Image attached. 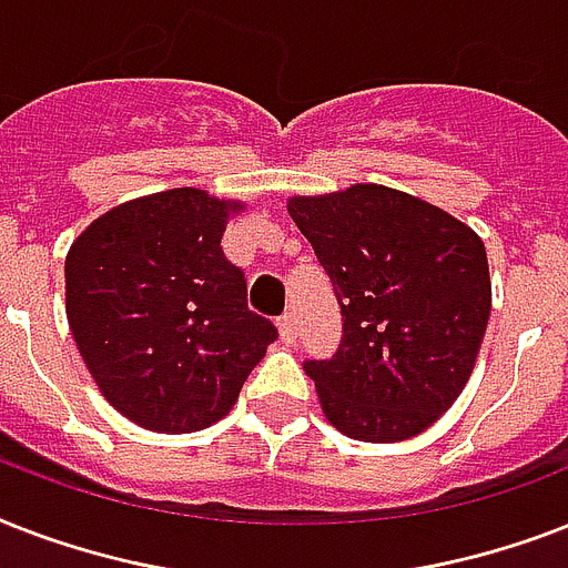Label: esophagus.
I'll return each mask as SVG.
<instances>
[{
	"label": "esophagus",
	"mask_w": 568,
	"mask_h": 568,
	"mask_svg": "<svg viewBox=\"0 0 568 568\" xmlns=\"http://www.w3.org/2000/svg\"><path fill=\"white\" fill-rule=\"evenodd\" d=\"M276 327H280V338H283V345H294V342H297V321H294L292 312H285Z\"/></svg>",
	"instance_id": "esophagus-1"
}]
</instances>
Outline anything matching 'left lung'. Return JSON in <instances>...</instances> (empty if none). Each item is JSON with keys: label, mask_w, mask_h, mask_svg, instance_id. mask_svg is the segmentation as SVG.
I'll return each instance as SVG.
<instances>
[{"label": "left lung", "mask_w": 568, "mask_h": 568, "mask_svg": "<svg viewBox=\"0 0 568 568\" xmlns=\"http://www.w3.org/2000/svg\"><path fill=\"white\" fill-rule=\"evenodd\" d=\"M285 209L345 318L336 356L303 365L327 422L359 442L413 439L475 372L493 312L484 241L439 205L374 182L294 194Z\"/></svg>", "instance_id": "1"}]
</instances>
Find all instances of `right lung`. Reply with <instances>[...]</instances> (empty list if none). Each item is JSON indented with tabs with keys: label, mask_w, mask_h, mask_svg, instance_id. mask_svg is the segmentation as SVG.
Segmentation results:
<instances>
[{
	"label": "right lung",
	"mask_w": 568,
	"mask_h": 568,
	"mask_svg": "<svg viewBox=\"0 0 568 568\" xmlns=\"http://www.w3.org/2000/svg\"><path fill=\"white\" fill-rule=\"evenodd\" d=\"M241 200L203 189L100 214L64 262L67 324L93 383L129 422L194 433L230 413L276 327L247 310L221 239Z\"/></svg>",
	"instance_id": "1"
}]
</instances>
